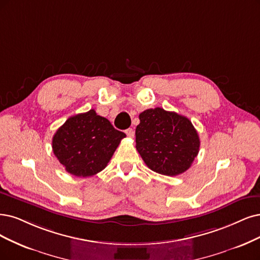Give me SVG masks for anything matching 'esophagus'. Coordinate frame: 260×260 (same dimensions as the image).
<instances>
[{
  "mask_svg": "<svg viewBox=\"0 0 260 260\" xmlns=\"http://www.w3.org/2000/svg\"><path fill=\"white\" fill-rule=\"evenodd\" d=\"M125 134H126V135H127L128 137L133 138V137H134V135H135V132H134V129H133V128H127L126 131H125Z\"/></svg>",
  "mask_w": 260,
  "mask_h": 260,
  "instance_id": "34e87169",
  "label": "esophagus"
}]
</instances>
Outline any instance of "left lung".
<instances>
[{"mask_svg":"<svg viewBox=\"0 0 260 260\" xmlns=\"http://www.w3.org/2000/svg\"><path fill=\"white\" fill-rule=\"evenodd\" d=\"M136 149L146 165L164 176L186 171L200 147L198 133L191 122L174 111L147 109L139 114Z\"/></svg>","mask_w":260,"mask_h":260,"instance_id":"8db88e82","label":"left lung"}]
</instances>
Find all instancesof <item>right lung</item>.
<instances>
[{
	"instance_id": "obj_1",
	"label": "right lung",
	"mask_w": 260,
	"mask_h": 260,
	"mask_svg": "<svg viewBox=\"0 0 260 260\" xmlns=\"http://www.w3.org/2000/svg\"><path fill=\"white\" fill-rule=\"evenodd\" d=\"M125 136L91 109L66 120L54 134L52 150L69 174L91 177L106 168Z\"/></svg>"
}]
</instances>
